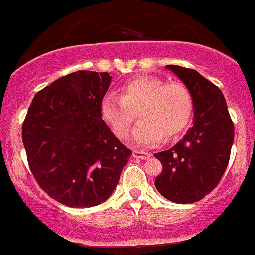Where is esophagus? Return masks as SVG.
<instances>
[{"instance_id": "obj_1", "label": "esophagus", "mask_w": 255, "mask_h": 255, "mask_svg": "<svg viewBox=\"0 0 255 255\" xmlns=\"http://www.w3.org/2000/svg\"><path fill=\"white\" fill-rule=\"evenodd\" d=\"M132 156L135 158H141V160H146V158L150 157V153L148 152H145V151H138V150H135L132 152Z\"/></svg>"}]
</instances>
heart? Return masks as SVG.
Here are the masks:
<instances>
[{
	"label": "heart",
	"instance_id": "heart-1",
	"mask_svg": "<svg viewBox=\"0 0 255 255\" xmlns=\"http://www.w3.org/2000/svg\"><path fill=\"white\" fill-rule=\"evenodd\" d=\"M193 113V97L185 84L157 77H138L120 88V97L109 93L100 103L102 119L113 132L125 138L136 117L141 119L132 133L138 146L170 138L187 128Z\"/></svg>",
	"mask_w": 255,
	"mask_h": 255
}]
</instances>
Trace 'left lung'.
I'll return each mask as SVG.
<instances>
[{"label":"left lung","mask_w":255,"mask_h":255,"mask_svg":"<svg viewBox=\"0 0 255 255\" xmlns=\"http://www.w3.org/2000/svg\"><path fill=\"white\" fill-rule=\"evenodd\" d=\"M193 97V125L183 138L166 151L155 153L162 172L155 186L167 200L193 203L216 188L229 162L234 125L223 93L198 72L180 65H166Z\"/></svg>","instance_id":"1"}]
</instances>
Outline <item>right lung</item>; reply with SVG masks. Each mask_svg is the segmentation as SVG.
<instances>
[{
	"mask_svg": "<svg viewBox=\"0 0 255 255\" xmlns=\"http://www.w3.org/2000/svg\"><path fill=\"white\" fill-rule=\"evenodd\" d=\"M109 73L78 70L34 95L22 125L29 170L39 187L68 207L109 198L131 150L100 115Z\"/></svg>",
	"mask_w": 255,
	"mask_h": 255,
	"instance_id": "1",
	"label": "right lung"
}]
</instances>
